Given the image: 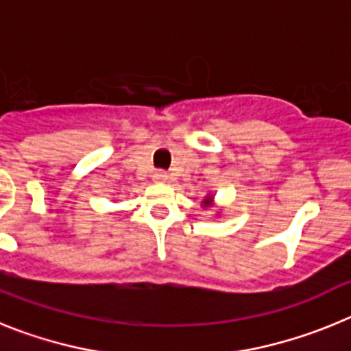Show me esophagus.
Masks as SVG:
<instances>
[{
  "instance_id": "34e87169",
  "label": "esophagus",
  "mask_w": 351,
  "mask_h": 351,
  "mask_svg": "<svg viewBox=\"0 0 351 351\" xmlns=\"http://www.w3.org/2000/svg\"><path fill=\"white\" fill-rule=\"evenodd\" d=\"M153 178L156 179L158 182H163V181H167V173L163 172V170H158V172H154Z\"/></svg>"
}]
</instances>
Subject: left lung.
Instances as JSON below:
<instances>
[{
	"instance_id": "1",
	"label": "left lung",
	"mask_w": 351,
	"mask_h": 351,
	"mask_svg": "<svg viewBox=\"0 0 351 351\" xmlns=\"http://www.w3.org/2000/svg\"><path fill=\"white\" fill-rule=\"evenodd\" d=\"M207 206V204H210V198H206V202H204Z\"/></svg>"
}]
</instances>
